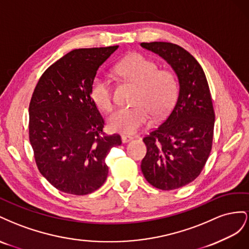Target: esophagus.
Segmentation results:
<instances>
[{"label":"esophagus","mask_w":249,"mask_h":249,"mask_svg":"<svg viewBox=\"0 0 249 249\" xmlns=\"http://www.w3.org/2000/svg\"><path fill=\"white\" fill-rule=\"evenodd\" d=\"M121 139H122L123 143H128V142H130L133 138L131 136H126V134H123V136L121 137Z\"/></svg>","instance_id":"esophagus-1"}]
</instances>
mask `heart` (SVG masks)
I'll return each instance as SVG.
<instances>
[{
	"mask_svg": "<svg viewBox=\"0 0 249 249\" xmlns=\"http://www.w3.org/2000/svg\"><path fill=\"white\" fill-rule=\"evenodd\" d=\"M116 73L138 87L131 107L120 108L108 119L113 132L131 134L145 126L150 117L165 118L172 109L178 95V81L172 71L159 69L154 60L142 54H132L120 61ZM90 98L102 111L113 108V87L105 75H97L90 84Z\"/></svg>",
	"mask_w": 249,
	"mask_h": 249,
	"instance_id": "heart-1",
	"label": "heart"
}]
</instances>
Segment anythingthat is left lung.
Masks as SVG:
<instances>
[{"label": "left lung", "mask_w": 249, "mask_h": 249, "mask_svg": "<svg viewBox=\"0 0 249 249\" xmlns=\"http://www.w3.org/2000/svg\"><path fill=\"white\" fill-rule=\"evenodd\" d=\"M166 59L178 77L179 94L160 125L144 137L147 153L141 169L160 190L181 188L196 179L213 146L215 111L207 77L193 55L171 42H142Z\"/></svg>", "instance_id": "8db88e82"}]
</instances>
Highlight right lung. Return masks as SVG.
<instances>
[{
    "mask_svg": "<svg viewBox=\"0 0 249 249\" xmlns=\"http://www.w3.org/2000/svg\"><path fill=\"white\" fill-rule=\"evenodd\" d=\"M119 46L75 49L39 78L29 104V140L40 174L54 188L88 195L108 174L105 159L122 144L103 131L104 120L90 98V84Z\"/></svg>",
    "mask_w": 249,
    "mask_h": 249,
    "instance_id": "add662e5",
    "label": "right lung"
}]
</instances>
